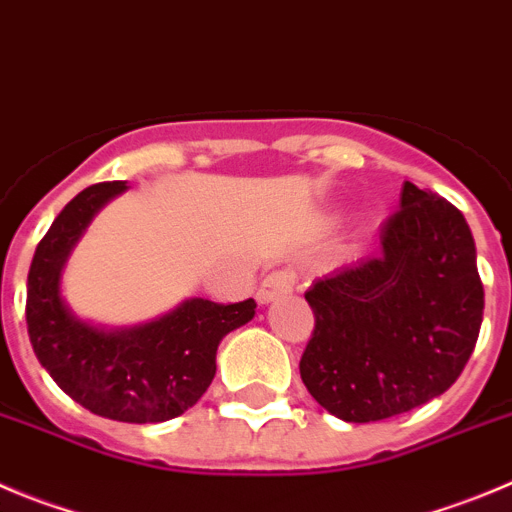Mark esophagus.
<instances>
[{
  "label": "esophagus",
  "mask_w": 512,
  "mask_h": 512,
  "mask_svg": "<svg viewBox=\"0 0 512 512\" xmlns=\"http://www.w3.org/2000/svg\"><path fill=\"white\" fill-rule=\"evenodd\" d=\"M294 284H296L294 271L276 269V271H271L264 281H261L259 291H256V299H259V304H269V301H274L276 296L289 294V291L294 289Z\"/></svg>",
  "instance_id": "esophagus-1"
}]
</instances>
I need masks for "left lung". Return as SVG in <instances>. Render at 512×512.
<instances>
[{
	"mask_svg": "<svg viewBox=\"0 0 512 512\" xmlns=\"http://www.w3.org/2000/svg\"><path fill=\"white\" fill-rule=\"evenodd\" d=\"M314 332L299 372L344 422H377L455 384L478 342L485 291L465 216L407 180L379 253L306 291Z\"/></svg>",
	"mask_w": 512,
	"mask_h": 512,
	"instance_id": "1",
	"label": "left lung"
}]
</instances>
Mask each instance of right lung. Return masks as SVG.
<instances>
[{
    "instance_id": "1",
    "label": "right lung",
    "mask_w": 512,
    "mask_h": 512,
    "mask_svg": "<svg viewBox=\"0 0 512 512\" xmlns=\"http://www.w3.org/2000/svg\"><path fill=\"white\" fill-rule=\"evenodd\" d=\"M123 180L95 183L60 211L34 251L27 276V332L34 354L77 405L107 420L165 422L193 407L216 377L228 332L256 314V301L188 299L150 324L105 332L77 319L60 294L72 246Z\"/></svg>"
}]
</instances>
